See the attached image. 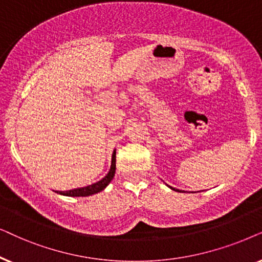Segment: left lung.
Instances as JSON below:
<instances>
[{
    "mask_svg": "<svg viewBox=\"0 0 262 262\" xmlns=\"http://www.w3.org/2000/svg\"><path fill=\"white\" fill-rule=\"evenodd\" d=\"M170 188H171V189L175 190V191H181V190H179V189H176V188H172V187H170Z\"/></svg>",
    "mask_w": 262,
    "mask_h": 262,
    "instance_id": "8db88e82",
    "label": "left lung"
}]
</instances>
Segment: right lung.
<instances>
[{
	"mask_svg": "<svg viewBox=\"0 0 262 262\" xmlns=\"http://www.w3.org/2000/svg\"><path fill=\"white\" fill-rule=\"evenodd\" d=\"M115 170H116V151H114L113 153V158H111V166L107 175L102 179L98 182L90 184L87 187H82V188H76V189H71V190H66V191H56L57 194L61 195H66V196H90V195L97 194L99 191H102L103 189H105L107 184L111 182V180L114 179L115 176Z\"/></svg>",
	"mask_w": 262,
	"mask_h": 262,
	"instance_id": "obj_1",
	"label": "right lung"
}]
</instances>
